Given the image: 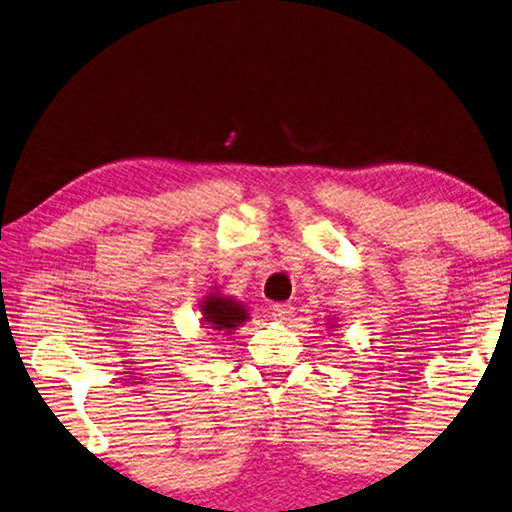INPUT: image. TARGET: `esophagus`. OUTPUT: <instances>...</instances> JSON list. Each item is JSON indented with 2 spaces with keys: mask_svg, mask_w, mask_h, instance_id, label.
<instances>
[{
  "mask_svg": "<svg viewBox=\"0 0 512 512\" xmlns=\"http://www.w3.org/2000/svg\"><path fill=\"white\" fill-rule=\"evenodd\" d=\"M271 311H273L275 320H287L293 314V307H291V302H275Z\"/></svg>",
  "mask_w": 512,
  "mask_h": 512,
  "instance_id": "obj_1",
  "label": "esophagus"
}]
</instances>
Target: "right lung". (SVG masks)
I'll use <instances>...</instances> for the list:
<instances>
[{
    "mask_svg": "<svg viewBox=\"0 0 512 512\" xmlns=\"http://www.w3.org/2000/svg\"><path fill=\"white\" fill-rule=\"evenodd\" d=\"M203 318L205 323L212 325V329H235L239 323H244L248 314L237 302L225 298H210L203 305Z\"/></svg>",
    "mask_w": 512,
    "mask_h": 512,
    "instance_id": "1",
    "label": "right lung"
}]
</instances>
